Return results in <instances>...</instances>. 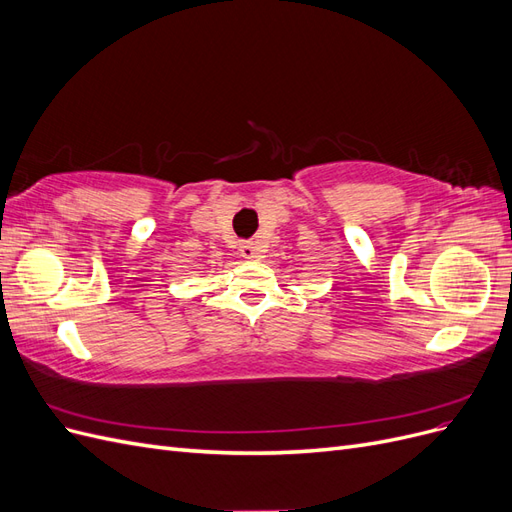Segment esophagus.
Listing matches in <instances>:
<instances>
[{"label": "esophagus", "mask_w": 512, "mask_h": 512, "mask_svg": "<svg viewBox=\"0 0 512 512\" xmlns=\"http://www.w3.org/2000/svg\"><path fill=\"white\" fill-rule=\"evenodd\" d=\"M241 256H243V258H250V260L260 258L258 245H256L254 241H243V243H241Z\"/></svg>", "instance_id": "34e87169"}]
</instances>
